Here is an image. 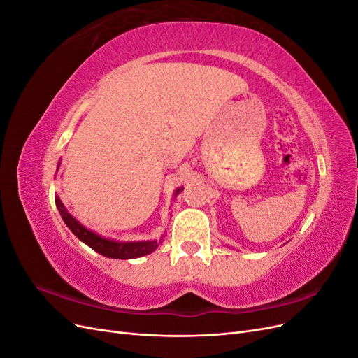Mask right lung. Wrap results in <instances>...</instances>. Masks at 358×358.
I'll return each mask as SVG.
<instances>
[{
  "instance_id": "obj_1",
  "label": "right lung",
  "mask_w": 358,
  "mask_h": 358,
  "mask_svg": "<svg viewBox=\"0 0 358 358\" xmlns=\"http://www.w3.org/2000/svg\"><path fill=\"white\" fill-rule=\"evenodd\" d=\"M180 191H182V188L176 189L175 197L178 196V194H180ZM55 203H57V208L59 210L61 218L64 220V222L67 224V227L73 231V234L78 237L79 241H82L90 248H92L95 252H99L107 258L129 259V258L143 257V255L154 252L155 249L159 246V243L162 242V237H161V241H146V242H116L112 239H106V237H101L100 234H96V233L86 229V227H83L78 220L74 218V216H71L67 212V209L64 208V204L58 196L55 197Z\"/></svg>"
}]
</instances>
